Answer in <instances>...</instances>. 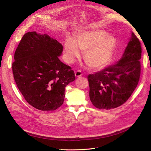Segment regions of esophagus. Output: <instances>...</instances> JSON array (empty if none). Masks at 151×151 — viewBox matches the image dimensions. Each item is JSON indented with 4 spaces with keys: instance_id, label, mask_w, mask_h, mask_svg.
<instances>
[{
    "instance_id": "1",
    "label": "esophagus",
    "mask_w": 151,
    "mask_h": 151,
    "mask_svg": "<svg viewBox=\"0 0 151 151\" xmlns=\"http://www.w3.org/2000/svg\"><path fill=\"white\" fill-rule=\"evenodd\" d=\"M82 75V73L81 70H77L76 72H75V76H76V77H81Z\"/></svg>"
}]
</instances>
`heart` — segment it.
Masks as SVG:
<instances>
[{"instance_id": "b5f03b06", "label": "heart", "mask_w": 151, "mask_h": 151, "mask_svg": "<svg viewBox=\"0 0 151 151\" xmlns=\"http://www.w3.org/2000/svg\"><path fill=\"white\" fill-rule=\"evenodd\" d=\"M116 46V40L102 30L85 31L77 35L75 41L68 38L64 45L66 61L71 63L79 58L78 48L85 52L84 61L90 68L100 69L110 61Z\"/></svg>"}]
</instances>
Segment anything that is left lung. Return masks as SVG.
<instances>
[{
	"label": "left lung",
	"instance_id": "obj_1",
	"mask_svg": "<svg viewBox=\"0 0 151 151\" xmlns=\"http://www.w3.org/2000/svg\"><path fill=\"white\" fill-rule=\"evenodd\" d=\"M142 49L134 33L121 59L87 77L90 101L99 109L110 110L124 104L137 87L141 75Z\"/></svg>",
	"mask_w": 151,
	"mask_h": 151
}]
</instances>
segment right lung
<instances>
[{
	"label": "right lung",
	"mask_w": 151,
	"mask_h": 151,
	"mask_svg": "<svg viewBox=\"0 0 151 151\" xmlns=\"http://www.w3.org/2000/svg\"><path fill=\"white\" fill-rule=\"evenodd\" d=\"M63 49L56 40L35 32L24 35L16 49L14 80L24 99L38 110L50 111L61 106L65 87L76 79L74 70L58 58Z\"/></svg>",
	"instance_id": "add662e5"
}]
</instances>
